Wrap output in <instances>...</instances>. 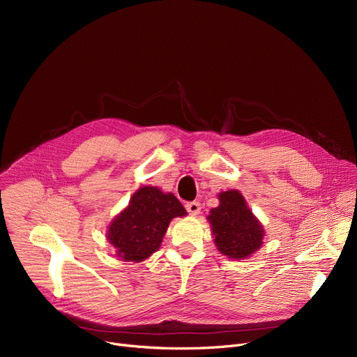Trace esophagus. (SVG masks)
<instances>
[{"label": "esophagus", "mask_w": 357, "mask_h": 357, "mask_svg": "<svg viewBox=\"0 0 357 357\" xmlns=\"http://www.w3.org/2000/svg\"><path fill=\"white\" fill-rule=\"evenodd\" d=\"M186 211H188L191 215H198L199 211H201V204L197 202V201H192V202H186L185 205Z\"/></svg>", "instance_id": "obj_1"}]
</instances>
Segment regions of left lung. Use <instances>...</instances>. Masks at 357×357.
Instances as JSON below:
<instances>
[{"label":"left lung","mask_w":357,"mask_h":357,"mask_svg":"<svg viewBox=\"0 0 357 357\" xmlns=\"http://www.w3.org/2000/svg\"><path fill=\"white\" fill-rule=\"evenodd\" d=\"M207 220L218 252L234 260L250 257L264 245L265 229L237 190L221 191Z\"/></svg>","instance_id":"1"}]
</instances>
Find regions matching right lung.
I'll return each mask as SVG.
<instances>
[{"instance_id":"1","label":"right lung","mask_w":357,"mask_h":357,"mask_svg":"<svg viewBox=\"0 0 357 357\" xmlns=\"http://www.w3.org/2000/svg\"><path fill=\"white\" fill-rule=\"evenodd\" d=\"M186 210L172 192L144 185L131 195L127 207L111 220L107 240L124 261L146 260L160 249L169 224Z\"/></svg>"}]
</instances>
